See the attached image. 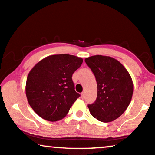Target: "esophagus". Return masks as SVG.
<instances>
[{
    "label": "esophagus",
    "mask_w": 155,
    "mask_h": 155,
    "mask_svg": "<svg viewBox=\"0 0 155 155\" xmlns=\"http://www.w3.org/2000/svg\"><path fill=\"white\" fill-rule=\"evenodd\" d=\"M81 97L82 99H84V98H85V92H82L81 94Z\"/></svg>",
    "instance_id": "1"
}]
</instances>
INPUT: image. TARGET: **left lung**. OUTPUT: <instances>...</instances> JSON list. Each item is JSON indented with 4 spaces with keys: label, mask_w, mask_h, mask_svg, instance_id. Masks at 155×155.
<instances>
[{
    "label": "left lung",
    "mask_w": 155,
    "mask_h": 155,
    "mask_svg": "<svg viewBox=\"0 0 155 155\" xmlns=\"http://www.w3.org/2000/svg\"><path fill=\"white\" fill-rule=\"evenodd\" d=\"M94 74L97 97L88 105L91 114L102 122H110L126 111L132 100L133 82L131 76L119 61L110 56L96 55L85 58Z\"/></svg>",
    "instance_id": "1"
}]
</instances>
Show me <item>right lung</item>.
Listing matches in <instances>:
<instances>
[{
  "mask_svg": "<svg viewBox=\"0 0 155 155\" xmlns=\"http://www.w3.org/2000/svg\"><path fill=\"white\" fill-rule=\"evenodd\" d=\"M82 62L73 55L57 54L47 56L33 67L27 76L25 94L39 117L56 121L66 116L80 97L71 77Z\"/></svg>",
  "mask_w": 155,
  "mask_h": 155,
  "instance_id": "obj_1",
  "label": "right lung"
}]
</instances>
